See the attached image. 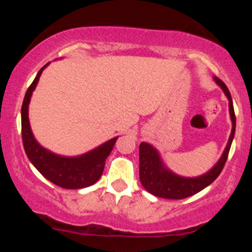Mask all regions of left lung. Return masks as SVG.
Instances as JSON below:
<instances>
[{"instance_id": "1", "label": "left lung", "mask_w": 252, "mask_h": 252, "mask_svg": "<svg viewBox=\"0 0 252 252\" xmlns=\"http://www.w3.org/2000/svg\"><path fill=\"white\" fill-rule=\"evenodd\" d=\"M215 82L220 86L224 94L228 99V111L232 121V130L228 137L226 148L222 153L221 158L209 172L195 178H185L180 176L172 170H169L161 160L160 154L152 144L142 142L140 144V180L142 186L149 193L156 196L164 199H184L190 196L195 193L200 192L205 187L212 184L218 178L224 168L225 162L227 160L228 152H230L231 143L235 137L236 131V116L233 110L232 98L227 86L221 82L219 78H213Z\"/></svg>"}]
</instances>
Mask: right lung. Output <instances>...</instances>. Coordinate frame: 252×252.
Instances as JSON below:
<instances>
[{"label": "right lung", "instance_id": "1", "mask_svg": "<svg viewBox=\"0 0 252 252\" xmlns=\"http://www.w3.org/2000/svg\"><path fill=\"white\" fill-rule=\"evenodd\" d=\"M46 63L37 72L35 79L31 84L25 94L21 108V128L22 142L26 154L33 166L45 176L47 180L57 186L66 189H78L91 186L99 180L103 174L105 160L108 158L118 137H114L100 144L97 148L90 150L79 156H62L50 152L37 143L32 132L30 118H28V105L31 97L36 88L42 71L48 66Z\"/></svg>", "mask_w": 252, "mask_h": 252}]
</instances>
